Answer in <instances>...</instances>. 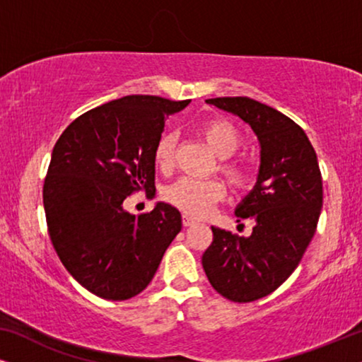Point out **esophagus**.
<instances>
[{
  "mask_svg": "<svg viewBox=\"0 0 362 362\" xmlns=\"http://www.w3.org/2000/svg\"><path fill=\"white\" fill-rule=\"evenodd\" d=\"M192 224H196L194 217H191V216H187V214L182 216V226L187 227V226H192Z\"/></svg>",
  "mask_w": 362,
  "mask_h": 362,
  "instance_id": "obj_1",
  "label": "esophagus"
}]
</instances>
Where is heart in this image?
I'll return each instance as SVG.
<instances>
[{
    "instance_id": "b5f03b06",
    "label": "heart",
    "mask_w": 362,
    "mask_h": 362,
    "mask_svg": "<svg viewBox=\"0 0 362 362\" xmlns=\"http://www.w3.org/2000/svg\"><path fill=\"white\" fill-rule=\"evenodd\" d=\"M201 136L204 138L207 146L221 160L230 158L240 146V135L230 122L222 118H212L199 127ZM176 138L173 133H165L155 146V163L161 170H170L175 160ZM232 185L242 187L249 181V170L244 163L224 161L221 165ZM226 196V187L221 181L216 180H194V177H181L171 186L166 187L165 197L168 202L176 206L177 209L187 212L191 216H204L212 209L216 202Z\"/></svg>"
}]
</instances>
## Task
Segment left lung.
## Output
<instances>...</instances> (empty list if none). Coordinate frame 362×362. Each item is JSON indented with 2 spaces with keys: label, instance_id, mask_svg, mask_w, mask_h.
Wrapping results in <instances>:
<instances>
[{
  "label": "left lung",
  "instance_id": "1",
  "mask_svg": "<svg viewBox=\"0 0 362 362\" xmlns=\"http://www.w3.org/2000/svg\"><path fill=\"white\" fill-rule=\"evenodd\" d=\"M239 117L257 135L260 166L235 216L255 222L249 237L212 227L202 267L224 298L249 303L279 288L298 267L323 207V181L315 148L293 120L249 97L206 100Z\"/></svg>",
  "mask_w": 362,
  "mask_h": 362
}]
</instances>
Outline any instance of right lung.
Returning <instances> with one entry per match:
<instances>
[{
    "mask_svg": "<svg viewBox=\"0 0 362 362\" xmlns=\"http://www.w3.org/2000/svg\"><path fill=\"white\" fill-rule=\"evenodd\" d=\"M187 105L156 95L117 98L76 118L54 146L42 191L49 235L69 274L100 298L141 293L181 230V212L168 202L133 216L123 201L155 189L165 120Z\"/></svg>",
    "mask_w": 362,
    "mask_h": 362,
    "instance_id": "1",
    "label": "right lung"
}]
</instances>
